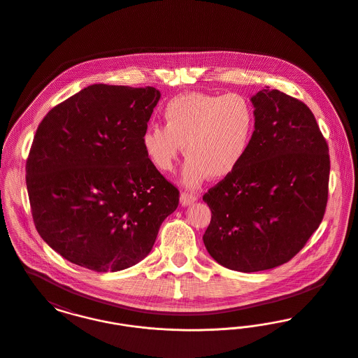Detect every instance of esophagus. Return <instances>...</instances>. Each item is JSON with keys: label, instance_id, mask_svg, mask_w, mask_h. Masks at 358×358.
<instances>
[{"label": "esophagus", "instance_id": "esophagus-1", "mask_svg": "<svg viewBox=\"0 0 358 358\" xmlns=\"http://www.w3.org/2000/svg\"><path fill=\"white\" fill-rule=\"evenodd\" d=\"M180 200H181L182 206H187V205L193 204V203L197 201V196L192 192H182Z\"/></svg>", "mask_w": 358, "mask_h": 358}]
</instances>
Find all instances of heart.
Masks as SVG:
<instances>
[{
	"mask_svg": "<svg viewBox=\"0 0 358 358\" xmlns=\"http://www.w3.org/2000/svg\"><path fill=\"white\" fill-rule=\"evenodd\" d=\"M164 118L166 126H146L142 149L157 171L169 173L185 146L182 182L187 187H201L209 177H229L244 161L255 133L254 106L238 94L184 92L166 103Z\"/></svg>",
	"mask_w": 358,
	"mask_h": 358,
	"instance_id": "heart-1",
	"label": "heart"
}]
</instances>
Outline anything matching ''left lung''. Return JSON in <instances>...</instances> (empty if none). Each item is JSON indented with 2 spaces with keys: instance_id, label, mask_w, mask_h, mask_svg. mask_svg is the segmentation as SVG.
<instances>
[{
  "instance_id": "8db88e82",
  "label": "left lung",
  "mask_w": 358,
  "mask_h": 358,
  "mask_svg": "<svg viewBox=\"0 0 358 358\" xmlns=\"http://www.w3.org/2000/svg\"><path fill=\"white\" fill-rule=\"evenodd\" d=\"M255 133L244 161L205 193V248L219 264L256 273L287 263L322 222L329 148L306 104L268 87L251 98Z\"/></svg>"
}]
</instances>
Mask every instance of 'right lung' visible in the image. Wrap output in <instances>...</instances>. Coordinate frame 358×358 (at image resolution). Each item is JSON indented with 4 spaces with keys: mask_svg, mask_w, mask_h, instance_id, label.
I'll list each match as a JSON object with an SVG mask.
<instances>
[{
    "mask_svg": "<svg viewBox=\"0 0 358 358\" xmlns=\"http://www.w3.org/2000/svg\"><path fill=\"white\" fill-rule=\"evenodd\" d=\"M161 92L88 85L45 115L27 159L38 235L73 264L115 273L150 254L177 187L154 168L141 136Z\"/></svg>",
    "mask_w": 358,
    "mask_h": 358,
    "instance_id": "1",
    "label": "right lung"
}]
</instances>
